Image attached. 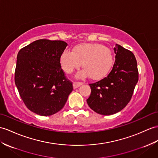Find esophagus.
Wrapping results in <instances>:
<instances>
[{"instance_id": "1", "label": "esophagus", "mask_w": 158, "mask_h": 158, "mask_svg": "<svg viewBox=\"0 0 158 158\" xmlns=\"http://www.w3.org/2000/svg\"><path fill=\"white\" fill-rule=\"evenodd\" d=\"M82 84H83L82 82H74V83H73V86H74V89H76V88H78V87H80V86H81Z\"/></svg>"}]
</instances>
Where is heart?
<instances>
[{"instance_id":"obj_1","label":"heart","mask_w":158,"mask_h":158,"mask_svg":"<svg viewBox=\"0 0 158 158\" xmlns=\"http://www.w3.org/2000/svg\"><path fill=\"white\" fill-rule=\"evenodd\" d=\"M63 70L70 74L79 68L82 63V70L78 77L89 75L92 80H100L106 76L112 68L114 58L112 52L101 44H87L77 45L73 51H65L60 58Z\"/></svg>"}]
</instances>
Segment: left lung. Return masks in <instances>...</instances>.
<instances>
[{
  "instance_id": "8db88e82",
  "label": "left lung",
  "mask_w": 158,
  "mask_h": 158,
  "mask_svg": "<svg viewBox=\"0 0 158 158\" xmlns=\"http://www.w3.org/2000/svg\"><path fill=\"white\" fill-rule=\"evenodd\" d=\"M115 61L109 75L89 84L91 94L86 101L94 112L102 115L117 113L124 109L132 97L139 78L137 61L129 50L116 44Z\"/></svg>"
}]
</instances>
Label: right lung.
Instances as JSON below:
<instances>
[{"mask_svg":"<svg viewBox=\"0 0 158 158\" xmlns=\"http://www.w3.org/2000/svg\"><path fill=\"white\" fill-rule=\"evenodd\" d=\"M67 45L63 41L39 40L18 53L15 82L25 106L34 113L50 116L57 113L73 90L60 64Z\"/></svg>","mask_w":158,"mask_h":158,"instance_id":"add662e5","label":"right lung"}]
</instances>
